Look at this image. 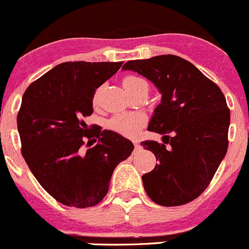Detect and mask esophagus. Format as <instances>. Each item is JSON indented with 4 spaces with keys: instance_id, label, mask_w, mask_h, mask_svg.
Returning a JSON list of instances; mask_svg holds the SVG:
<instances>
[{
    "instance_id": "1",
    "label": "esophagus",
    "mask_w": 249,
    "mask_h": 249,
    "mask_svg": "<svg viewBox=\"0 0 249 249\" xmlns=\"http://www.w3.org/2000/svg\"><path fill=\"white\" fill-rule=\"evenodd\" d=\"M134 146H135V148H139L140 147V145H139V142H138V140H134Z\"/></svg>"
}]
</instances>
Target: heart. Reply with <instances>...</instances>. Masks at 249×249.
<instances>
[{
    "mask_svg": "<svg viewBox=\"0 0 249 249\" xmlns=\"http://www.w3.org/2000/svg\"><path fill=\"white\" fill-rule=\"evenodd\" d=\"M142 83H146V81L134 75H128L122 80V85L127 92L132 91L135 86ZM143 124H145V117L142 114L124 112V114L115 115L114 117H111L107 121V128L124 137H133Z\"/></svg>",
    "mask_w": 249,
    "mask_h": 249,
    "instance_id": "obj_1",
    "label": "heart"
}]
</instances>
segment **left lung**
Returning <instances> with one entry per match:
<instances>
[{"mask_svg":"<svg viewBox=\"0 0 249 249\" xmlns=\"http://www.w3.org/2000/svg\"><path fill=\"white\" fill-rule=\"evenodd\" d=\"M122 69L142 74L162 93L147 129L162 134L163 143H140L158 160L142 175L146 193L162 206L191 202L207 188L227 153L230 110L224 94L175 55L128 61Z\"/></svg>","mask_w":249,"mask_h":249,"instance_id":"obj_1","label":"left lung"}]
</instances>
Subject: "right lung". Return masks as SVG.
I'll return each mask as SVG.
<instances>
[{
  "label": "right lung",
  "mask_w": 249,
  "mask_h": 249,
  "mask_svg": "<svg viewBox=\"0 0 249 249\" xmlns=\"http://www.w3.org/2000/svg\"><path fill=\"white\" fill-rule=\"evenodd\" d=\"M121 66L61 63L22 96L17 117L22 157L40 186L61 204L86 209L103 200L115 168L134 148L122 135L85 122L93 112L96 89ZM96 141L93 148H83Z\"/></svg>",
  "instance_id": "1"
}]
</instances>
